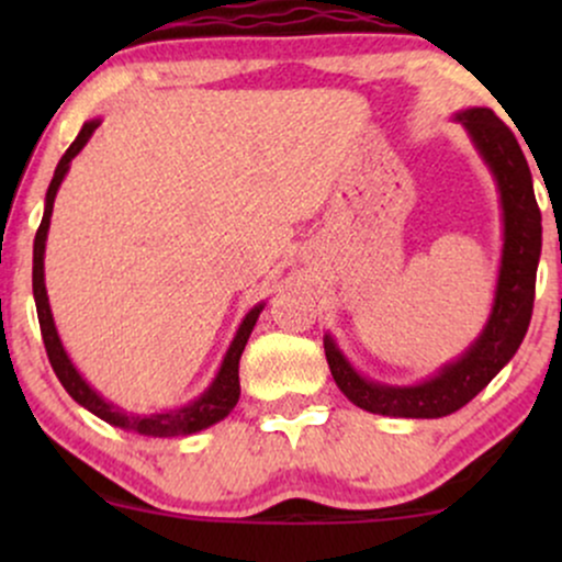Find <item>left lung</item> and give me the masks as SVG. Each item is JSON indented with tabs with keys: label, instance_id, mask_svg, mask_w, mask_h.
I'll use <instances>...</instances> for the list:
<instances>
[{
	"label": "left lung",
	"instance_id": "obj_1",
	"mask_svg": "<svg viewBox=\"0 0 562 562\" xmlns=\"http://www.w3.org/2000/svg\"><path fill=\"white\" fill-rule=\"evenodd\" d=\"M481 156L492 166L505 211V250H502L499 282L486 330L454 364L443 367L436 378L412 389H389L367 383L340 357L330 338H325V357L338 389L348 402L375 415L391 417H443L465 406L492 383L496 372L515 357L524 344L537 293V267L541 254V214L533 198L531 171L509 126L488 108H473L457 115Z\"/></svg>",
	"mask_w": 562,
	"mask_h": 562
}]
</instances>
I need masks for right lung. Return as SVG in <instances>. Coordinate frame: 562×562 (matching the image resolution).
<instances>
[{
  "label": "right lung",
  "instance_id": "add662e5",
  "mask_svg": "<svg viewBox=\"0 0 562 562\" xmlns=\"http://www.w3.org/2000/svg\"><path fill=\"white\" fill-rule=\"evenodd\" d=\"M97 128V121H89V124L81 126L79 137L74 139V145L68 147L66 156L60 158L57 164L53 182H49L47 190V205H44V216L42 224L36 229V240H34V301H36V314H38V327H42V338H44V348H47V357L49 364H53L57 380L63 383L74 402H79L81 406H87L92 415L100 417V420L119 425V428H128L139 436H156V438H166V436H184V434H195V430L209 428L218 420L229 415L235 409L237 398H240V357H243V348L248 344L250 330H254L256 319H259L261 308L256 306L250 308L248 317L243 319L240 330H237L235 340H232L227 357H224L222 370L214 380L209 391L198 398V402L182 406L177 412H164V415H150V417H139V415H126V412L115 409L100 398L97 393L83 383V378L76 372V367L70 364L68 353L63 351L60 338H57L55 330V322L53 314H49V301H47V290H44V243H47V229H49V216H53V205H55V195H57V187H60L63 177H66L68 164L79 156V150L87 145L92 132Z\"/></svg>",
  "mask_w": 562,
  "mask_h": 562
}]
</instances>
